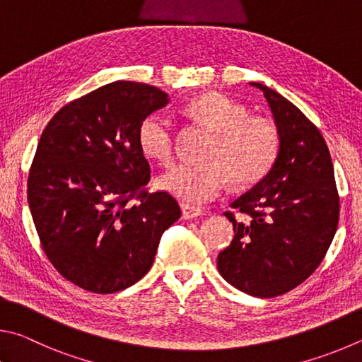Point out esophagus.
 I'll use <instances>...</instances> for the list:
<instances>
[{
  "mask_svg": "<svg viewBox=\"0 0 362 362\" xmlns=\"http://www.w3.org/2000/svg\"><path fill=\"white\" fill-rule=\"evenodd\" d=\"M181 208H182V218L185 219H194V218H199L204 214V211H202L199 206H194V205L182 204Z\"/></svg>",
  "mask_w": 362,
  "mask_h": 362,
  "instance_id": "34e87169",
  "label": "esophagus"
}]
</instances>
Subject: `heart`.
<instances>
[{
	"label": "heart",
	"mask_w": 362,
	"mask_h": 362,
	"mask_svg": "<svg viewBox=\"0 0 362 362\" xmlns=\"http://www.w3.org/2000/svg\"><path fill=\"white\" fill-rule=\"evenodd\" d=\"M186 112L213 132L204 154L208 160L177 163L158 177L163 191L186 204H204L223 192L230 180L251 185L269 173L280 146L274 122L251 117L246 106L218 92L194 98ZM138 141L149 158L168 165L176 152L175 124L165 114H149L139 125Z\"/></svg>",
	"instance_id": "heart-1"
}]
</instances>
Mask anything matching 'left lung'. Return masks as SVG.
Wrapping results in <instances>:
<instances>
[{"mask_svg":"<svg viewBox=\"0 0 362 362\" xmlns=\"http://www.w3.org/2000/svg\"><path fill=\"white\" fill-rule=\"evenodd\" d=\"M280 135V152L261 182L230 205L243 214L232 243L218 255L227 283L255 297H276L318 269L339 224L340 200L325 138L289 100L259 82Z\"/></svg>","mask_w":362,"mask_h":362,"instance_id":"obj_1","label":"left lung"}]
</instances>
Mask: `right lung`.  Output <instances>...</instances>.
Segmentation results:
<instances>
[{"mask_svg":"<svg viewBox=\"0 0 362 362\" xmlns=\"http://www.w3.org/2000/svg\"><path fill=\"white\" fill-rule=\"evenodd\" d=\"M168 103L154 86L116 81L49 120L28 173L44 252L76 286L112 294L148 274L162 233L180 219L173 195L149 192L139 125Z\"/></svg>","mask_w":362,"mask_h":362,"instance_id":"obj_1","label":"right lung"}]
</instances>
